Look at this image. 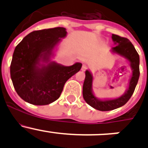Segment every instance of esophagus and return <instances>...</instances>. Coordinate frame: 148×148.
Returning a JSON list of instances; mask_svg holds the SVG:
<instances>
[{
  "mask_svg": "<svg viewBox=\"0 0 148 148\" xmlns=\"http://www.w3.org/2000/svg\"><path fill=\"white\" fill-rule=\"evenodd\" d=\"M86 69H87V66H86V64H83L82 66V71H86Z\"/></svg>",
  "mask_w": 148,
  "mask_h": 148,
  "instance_id": "esophagus-1",
  "label": "esophagus"
}]
</instances>
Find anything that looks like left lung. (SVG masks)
I'll return each mask as SVG.
<instances>
[{
    "label": "left lung",
    "instance_id": "left-lung-1",
    "mask_svg": "<svg viewBox=\"0 0 148 148\" xmlns=\"http://www.w3.org/2000/svg\"><path fill=\"white\" fill-rule=\"evenodd\" d=\"M112 38L113 41H114L117 45L112 48V51L126 58L130 62L133 71L130 82L129 88L125 95L117 99L102 101L97 99L92 93V86L93 78L90 72L86 70L83 84V97L86 102L91 107L100 111H110L125 105L133 95L140 77V56L132 43L128 38L116 34H112Z\"/></svg>",
    "mask_w": 148,
    "mask_h": 148
}]
</instances>
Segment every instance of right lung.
I'll list each match as a JSON object with an SVG mask.
<instances>
[{"mask_svg":"<svg viewBox=\"0 0 148 148\" xmlns=\"http://www.w3.org/2000/svg\"><path fill=\"white\" fill-rule=\"evenodd\" d=\"M66 34L63 27L34 31L16 46L10 64V77L16 92L24 101L34 105L54 102L60 97L66 82L81 69V63L71 66L55 62L39 64L41 59L49 60L53 48Z\"/></svg>","mask_w":148,"mask_h":148,"instance_id":"1","label":"right lung"}]
</instances>
